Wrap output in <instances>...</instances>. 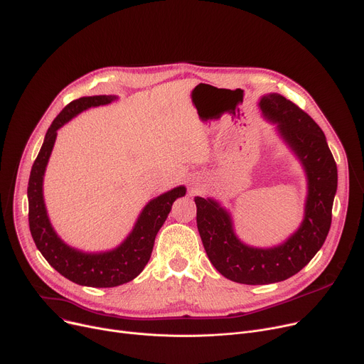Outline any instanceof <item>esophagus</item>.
Returning a JSON list of instances; mask_svg holds the SVG:
<instances>
[{
    "mask_svg": "<svg viewBox=\"0 0 364 364\" xmlns=\"http://www.w3.org/2000/svg\"><path fill=\"white\" fill-rule=\"evenodd\" d=\"M202 187H203V183L199 178H191L188 183L190 193H199L202 190Z\"/></svg>",
    "mask_w": 364,
    "mask_h": 364,
    "instance_id": "1",
    "label": "esophagus"
}]
</instances>
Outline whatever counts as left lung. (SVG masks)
<instances>
[{"mask_svg":"<svg viewBox=\"0 0 364 364\" xmlns=\"http://www.w3.org/2000/svg\"><path fill=\"white\" fill-rule=\"evenodd\" d=\"M259 109L277 124L284 142L299 158L308 178L305 216L296 232L272 248H254L238 240L232 218L213 199L194 197L197 229L213 267L242 284H270L299 273L319 251L331 228L337 191V164L315 120L280 94L261 97Z\"/></svg>","mask_w":364,"mask_h":364,"instance_id":"1","label":"left lung"}]
</instances>
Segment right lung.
<instances>
[{
	"instance_id": "obj_1",
	"label": "right lung",
	"mask_w": 364,
	"mask_h": 364,
	"mask_svg": "<svg viewBox=\"0 0 364 364\" xmlns=\"http://www.w3.org/2000/svg\"><path fill=\"white\" fill-rule=\"evenodd\" d=\"M113 100H116L114 95L81 97L56 116L33 164L27 187L28 226L38 250L63 277L90 287H114L139 276L151 258L155 237L171 212L173 203L186 194V187L178 186L155 197L141 212L129 237L112 251L82 252L67 245L58 237L43 200V176L56 139V130L78 113L90 107L109 105Z\"/></svg>"
}]
</instances>
